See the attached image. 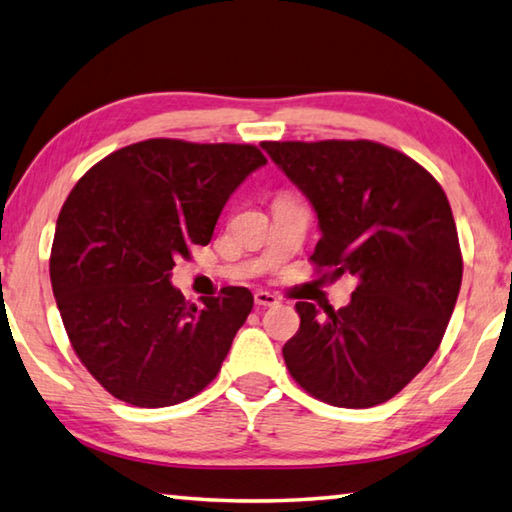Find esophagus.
<instances>
[{"label":"esophagus","mask_w":512,"mask_h":512,"mask_svg":"<svg viewBox=\"0 0 512 512\" xmlns=\"http://www.w3.org/2000/svg\"><path fill=\"white\" fill-rule=\"evenodd\" d=\"M280 298L275 296V293H268V291H257L255 293V305L259 307H275Z\"/></svg>","instance_id":"34e87169"}]
</instances>
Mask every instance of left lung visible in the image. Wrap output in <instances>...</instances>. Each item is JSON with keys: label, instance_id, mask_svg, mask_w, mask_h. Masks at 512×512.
Segmentation results:
<instances>
[{"label": "left lung", "instance_id": "left-lung-1", "mask_svg": "<svg viewBox=\"0 0 512 512\" xmlns=\"http://www.w3.org/2000/svg\"><path fill=\"white\" fill-rule=\"evenodd\" d=\"M309 198L323 277L357 280L350 305L325 314L298 302L284 343L291 377L316 400L368 409L391 400L436 354L463 280L443 187L391 146L370 140L262 142Z\"/></svg>", "mask_w": 512, "mask_h": 512}]
</instances>
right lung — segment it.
<instances>
[{"label":"right lung","mask_w":512,"mask_h":512,"mask_svg":"<svg viewBox=\"0 0 512 512\" xmlns=\"http://www.w3.org/2000/svg\"><path fill=\"white\" fill-rule=\"evenodd\" d=\"M266 164L253 144L146 140L94 164L69 192L49 257L69 343L117 400L162 409L201 393L253 309L246 287L203 307L171 284L210 244L232 192Z\"/></svg>","instance_id":"1"}]
</instances>
